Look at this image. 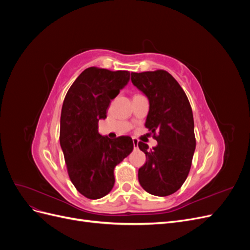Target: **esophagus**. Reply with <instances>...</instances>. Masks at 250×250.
Instances as JSON below:
<instances>
[{
  "instance_id": "obj_1",
  "label": "esophagus",
  "mask_w": 250,
  "mask_h": 250,
  "mask_svg": "<svg viewBox=\"0 0 250 250\" xmlns=\"http://www.w3.org/2000/svg\"><path fill=\"white\" fill-rule=\"evenodd\" d=\"M132 142H133V147H134V149H138V146H139V141H138L137 139H133V140H132Z\"/></svg>"
}]
</instances>
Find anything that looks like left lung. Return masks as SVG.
<instances>
[{
	"label": "left lung",
	"mask_w": 250,
	"mask_h": 250,
	"mask_svg": "<svg viewBox=\"0 0 250 250\" xmlns=\"http://www.w3.org/2000/svg\"><path fill=\"white\" fill-rule=\"evenodd\" d=\"M131 81L149 99L145 126L157 141L150 151L139 142L147 158L139 169V181L149 194L169 196L179 190L191 169L196 147L191 104L167 71L131 73Z\"/></svg>",
	"instance_id": "8db88e82"
}]
</instances>
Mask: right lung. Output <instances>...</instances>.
<instances>
[{"label":"right lung","instance_id":"obj_1","mask_svg":"<svg viewBox=\"0 0 250 250\" xmlns=\"http://www.w3.org/2000/svg\"><path fill=\"white\" fill-rule=\"evenodd\" d=\"M128 71L90 66L67 90L60 116L59 141L66 170L77 191L88 199L107 195L115 185L113 170L133 150L130 137L109 139L98 131L110 100L127 82Z\"/></svg>","mask_w":250,"mask_h":250}]
</instances>
